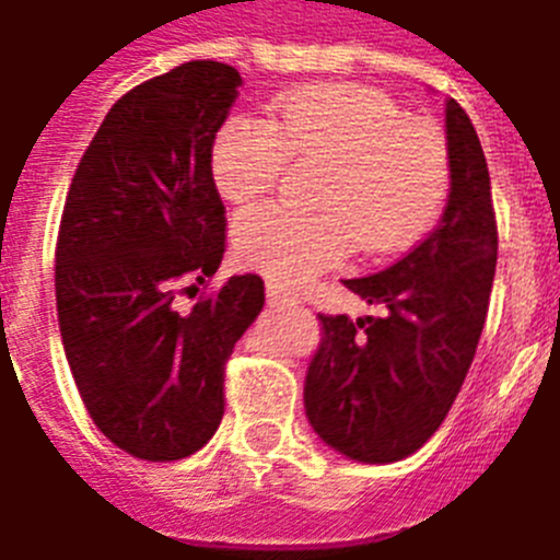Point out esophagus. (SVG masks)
I'll list each match as a JSON object with an SVG mask.
<instances>
[{
	"instance_id": "1",
	"label": "esophagus",
	"mask_w": 560,
	"mask_h": 560,
	"mask_svg": "<svg viewBox=\"0 0 560 560\" xmlns=\"http://www.w3.org/2000/svg\"><path fill=\"white\" fill-rule=\"evenodd\" d=\"M267 301L270 304H299V293H295L293 287L281 284V281H267Z\"/></svg>"
}]
</instances>
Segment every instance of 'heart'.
<instances>
[{
  "label": "heart",
  "mask_w": 560,
  "mask_h": 560,
  "mask_svg": "<svg viewBox=\"0 0 560 560\" xmlns=\"http://www.w3.org/2000/svg\"><path fill=\"white\" fill-rule=\"evenodd\" d=\"M287 160H324L318 211L250 206L233 222L242 265L276 281L327 270L358 242L369 253L415 245L440 217L451 186L448 145L408 120L386 92L310 84L267 104L265 120L233 115L211 145L213 186L228 202L259 197Z\"/></svg>",
  "instance_id": "b5f03b06"
}]
</instances>
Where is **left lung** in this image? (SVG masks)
<instances>
[{"instance_id": "1", "label": "left lung", "mask_w": 560, "mask_h": 560, "mask_svg": "<svg viewBox=\"0 0 560 560\" xmlns=\"http://www.w3.org/2000/svg\"><path fill=\"white\" fill-rule=\"evenodd\" d=\"M451 194L442 220L400 261L343 284L381 318L318 315L304 408L329 448L366 465L422 448L459 395L488 318L495 276L490 174L474 124L445 101Z\"/></svg>"}]
</instances>
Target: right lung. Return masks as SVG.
Listing matches in <instances>:
<instances>
[{"mask_svg":"<svg viewBox=\"0 0 560 560\" xmlns=\"http://www.w3.org/2000/svg\"><path fill=\"white\" fill-rule=\"evenodd\" d=\"M240 86L220 61L143 81L106 112L67 191L61 343L92 422L138 459H183L211 440L225 415V361L265 307L253 273L231 276L188 313L174 304L225 253L211 145Z\"/></svg>","mask_w":560,"mask_h":560,"instance_id":"1","label":"right lung"}]
</instances>
